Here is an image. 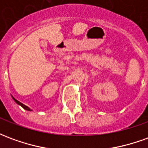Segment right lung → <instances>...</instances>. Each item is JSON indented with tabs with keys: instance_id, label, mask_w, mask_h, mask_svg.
<instances>
[{
	"instance_id": "1",
	"label": "right lung",
	"mask_w": 148,
	"mask_h": 148,
	"mask_svg": "<svg viewBox=\"0 0 148 148\" xmlns=\"http://www.w3.org/2000/svg\"><path fill=\"white\" fill-rule=\"evenodd\" d=\"M12 99L14 100L15 102L16 103V104H18V105H20V106H21V107H23V108H24V109H26V110H27V111H32V109H31L30 108H28L27 106H25V105H24L23 103L20 102L19 101H17V100H16V99H15L14 97H12Z\"/></svg>"
}]
</instances>
